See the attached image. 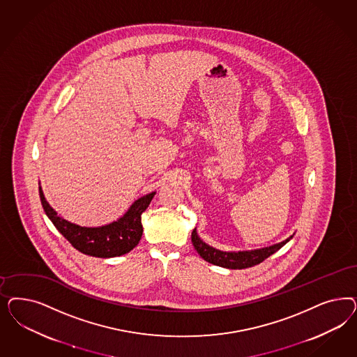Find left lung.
<instances>
[{
    "instance_id": "1",
    "label": "left lung",
    "mask_w": 357,
    "mask_h": 357,
    "mask_svg": "<svg viewBox=\"0 0 357 357\" xmlns=\"http://www.w3.org/2000/svg\"><path fill=\"white\" fill-rule=\"evenodd\" d=\"M291 238H293V235L282 242L272 244V245L264 247V248H257V250L220 251V250H217L204 242L198 236L197 229L192 232V243H193L198 255L207 263L218 265L222 268H227V269H244V268H250L253 265L260 264L261 261H264L266 257H269L271 255L277 252L281 247H284Z\"/></svg>"
}]
</instances>
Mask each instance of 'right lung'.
<instances>
[{
  "instance_id": "add662e5",
  "label": "right lung",
  "mask_w": 357,
  "mask_h": 357,
  "mask_svg": "<svg viewBox=\"0 0 357 357\" xmlns=\"http://www.w3.org/2000/svg\"><path fill=\"white\" fill-rule=\"evenodd\" d=\"M155 195L156 192H152L135 199L126 213L112 223L97 227H85L60 217L58 211L47 202L42 186L39 185L42 206L59 232L77 251L102 259L122 256L138 245L143 234L142 214L149 207Z\"/></svg>"
}]
</instances>
